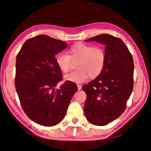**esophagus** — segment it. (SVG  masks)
<instances>
[{"label":"esophagus","instance_id":"1","mask_svg":"<svg viewBox=\"0 0 151 151\" xmlns=\"http://www.w3.org/2000/svg\"><path fill=\"white\" fill-rule=\"evenodd\" d=\"M77 87H78V90H81L82 89V87L81 85H77Z\"/></svg>","mask_w":151,"mask_h":151}]
</instances>
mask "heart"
I'll return each instance as SVG.
<instances>
[{"instance_id": "obj_1", "label": "heart", "mask_w": 151, "mask_h": 151, "mask_svg": "<svg viewBox=\"0 0 151 151\" xmlns=\"http://www.w3.org/2000/svg\"><path fill=\"white\" fill-rule=\"evenodd\" d=\"M76 70L64 76L65 80L82 83L88 79H95L103 71L106 63V53L103 48L83 43H77L68 49L66 54L59 53L55 62L62 72L70 70L72 63H76Z\"/></svg>"}]
</instances>
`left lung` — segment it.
Wrapping results in <instances>:
<instances>
[{
	"mask_svg": "<svg viewBox=\"0 0 151 151\" xmlns=\"http://www.w3.org/2000/svg\"><path fill=\"white\" fill-rule=\"evenodd\" d=\"M104 44L106 63L99 76L83 86L87 95L84 113L90 123L104 126L124 112L133 90L134 61L123 41L108 34L85 40Z\"/></svg>",
	"mask_w": 151,
	"mask_h": 151,
	"instance_id": "left-lung-1",
	"label": "left lung"
}]
</instances>
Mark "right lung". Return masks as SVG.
Instances as JSON below:
<instances>
[{
	"label": "right lung",
	"mask_w": 151,
	"mask_h": 151,
	"mask_svg": "<svg viewBox=\"0 0 151 151\" xmlns=\"http://www.w3.org/2000/svg\"><path fill=\"white\" fill-rule=\"evenodd\" d=\"M67 47L63 41L38 35L26 40L17 55L16 92L26 115L41 125L50 127L60 122L78 89L68 81L60 89H55L62 80L55 56Z\"/></svg>",
	"instance_id": "1"
}]
</instances>
